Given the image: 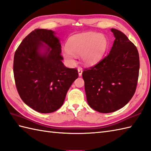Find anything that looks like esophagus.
Returning a JSON list of instances; mask_svg holds the SVG:
<instances>
[{"instance_id":"34e87169","label":"esophagus","mask_w":151,"mask_h":151,"mask_svg":"<svg viewBox=\"0 0 151 151\" xmlns=\"http://www.w3.org/2000/svg\"><path fill=\"white\" fill-rule=\"evenodd\" d=\"M82 73H83V70H82V69H81V68H79V69H78V74H79V76H81V75H82Z\"/></svg>"}]
</instances>
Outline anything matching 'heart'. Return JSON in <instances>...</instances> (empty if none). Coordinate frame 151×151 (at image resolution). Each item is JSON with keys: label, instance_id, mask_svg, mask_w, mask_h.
<instances>
[{"label": "heart", "instance_id": "heart-1", "mask_svg": "<svg viewBox=\"0 0 151 151\" xmlns=\"http://www.w3.org/2000/svg\"><path fill=\"white\" fill-rule=\"evenodd\" d=\"M67 49L62 54L70 65L75 63V55H81L85 65L92 66L103 59L109 48V41L105 35L86 32L73 35L67 42Z\"/></svg>", "mask_w": 151, "mask_h": 151}]
</instances>
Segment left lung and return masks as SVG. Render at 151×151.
<instances>
[{"label": "left lung", "mask_w": 151, "mask_h": 151, "mask_svg": "<svg viewBox=\"0 0 151 151\" xmlns=\"http://www.w3.org/2000/svg\"><path fill=\"white\" fill-rule=\"evenodd\" d=\"M115 40L109 54L82 76L87 102L93 110L110 113L122 109L134 96L139 58L135 45L119 30L111 29Z\"/></svg>", "instance_id": "obj_1"}]
</instances>
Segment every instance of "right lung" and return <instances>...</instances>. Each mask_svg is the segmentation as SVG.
Masks as SVG:
<instances>
[{"instance_id": "1", "label": "right lung", "mask_w": 151, "mask_h": 151, "mask_svg": "<svg viewBox=\"0 0 151 151\" xmlns=\"http://www.w3.org/2000/svg\"><path fill=\"white\" fill-rule=\"evenodd\" d=\"M61 47L55 32L36 29L23 39L15 53L17 89L22 101L35 111L46 114L59 109L78 78L76 68L63 63Z\"/></svg>"}]
</instances>
